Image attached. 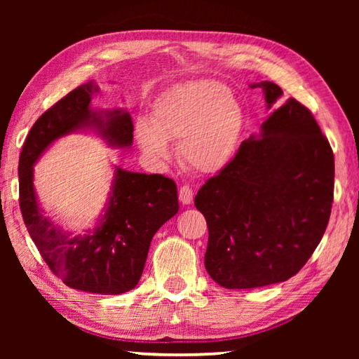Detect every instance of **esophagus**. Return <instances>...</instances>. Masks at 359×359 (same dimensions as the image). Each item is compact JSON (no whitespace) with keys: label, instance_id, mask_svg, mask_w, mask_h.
<instances>
[{"label":"esophagus","instance_id":"34e87169","mask_svg":"<svg viewBox=\"0 0 359 359\" xmlns=\"http://www.w3.org/2000/svg\"><path fill=\"white\" fill-rule=\"evenodd\" d=\"M179 199L184 205H189L193 202V189L189 187H182L179 189Z\"/></svg>","mask_w":359,"mask_h":359}]
</instances>
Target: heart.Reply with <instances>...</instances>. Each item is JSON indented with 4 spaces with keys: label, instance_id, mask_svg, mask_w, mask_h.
I'll use <instances>...</instances> for the list:
<instances>
[{
    "label": "heart",
    "instance_id": "b5f03b06",
    "mask_svg": "<svg viewBox=\"0 0 359 359\" xmlns=\"http://www.w3.org/2000/svg\"><path fill=\"white\" fill-rule=\"evenodd\" d=\"M243 128L245 111L230 88L199 79L165 90L152 104L151 123H137L135 139L152 158H166L168 140H177L180 156L191 170L212 174L231 162Z\"/></svg>",
    "mask_w": 359,
    "mask_h": 359
}]
</instances>
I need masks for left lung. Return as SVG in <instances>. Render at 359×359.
Segmentation results:
<instances>
[{"mask_svg": "<svg viewBox=\"0 0 359 359\" xmlns=\"http://www.w3.org/2000/svg\"><path fill=\"white\" fill-rule=\"evenodd\" d=\"M250 86L262 88L266 109L282 97L276 83ZM333 184L329 140L306 106L288 98L196 196L208 225L205 269L212 280L233 290L294 276L323 239Z\"/></svg>", "mask_w": 359, "mask_h": 359, "instance_id": "1", "label": "left lung"}]
</instances>
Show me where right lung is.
<instances>
[{"mask_svg":"<svg viewBox=\"0 0 359 359\" xmlns=\"http://www.w3.org/2000/svg\"><path fill=\"white\" fill-rule=\"evenodd\" d=\"M95 81H88L38 118L20 156V208L30 238L53 274L67 287L97 294H121L139 284L151 241L179 211L177 187L162 174L114 168L108 202L94 228L72 236L44 215L34 187V165L50 144L74 133H90L111 148L133 144L126 109H94Z\"/></svg>","mask_w":359,"mask_h":359,"instance_id":"add662e5","label":"right lung"}]
</instances>
